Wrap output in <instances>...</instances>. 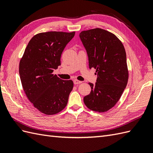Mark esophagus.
I'll use <instances>...</instances> for the list:
<instances>
[{
	"label": "esophagus",
	"mask_w": 153,
	"mask_h": 153,
	"mask_svg": "<svg viewBox=\"0 0 153 153\" xmlns=\"http://www.w3.org/2000/svg\"><path fill=\"white\" fill-rule=\"evenodd\" d=\"M81 83H82V81H79V80H77V79H74V83L75 84V85H78V84H80Z\"/></svg>",
	"instance_id": "1"
}]
</instances>
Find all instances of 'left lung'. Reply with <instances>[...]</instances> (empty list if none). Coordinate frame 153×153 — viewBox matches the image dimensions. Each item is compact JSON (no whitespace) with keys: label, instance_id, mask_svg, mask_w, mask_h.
Returning <instances> with one entry per match:
<instances>
[{"label":"left lung","instance_id":"obj_1","mask_svg":"<svg viewBox=\"0 0 153 153\" xmlns=\"http://www.w3.org/2000/svg\"><path fill=\"white\" fill-rule=\"evenodd\" d=\"M79 37L87 50L89 68H95L97 76L95 85L88 83L91 92L84 97V103L93 111L107 112L119 101L128 82L124 46L114 34L101 28L83 31Z\"/></svg>","mask_w":153,"mask_h":153}]
</instances>
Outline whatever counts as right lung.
I'll list each match as a JSON object with an SVG mask.
<instances>
[{
    "label": "right lung",
    "instance_id": "add662e5",
    "mask_svg": "<svg viewBox=\"0 0 153 153\" xmlns=\"http://www.w3.org/2000/svg\"><path fill=\"white\" fill-rule=\"evenodd\" d=\"M74 35L75 32L36 34L19 62V75L26 95L43 114H56L67 105L73 81L61 79L52 72L61 65L62 51Z\"/></svg>",
    "mask_w": 153,
    "mask_h": 153
}]
</instances>
